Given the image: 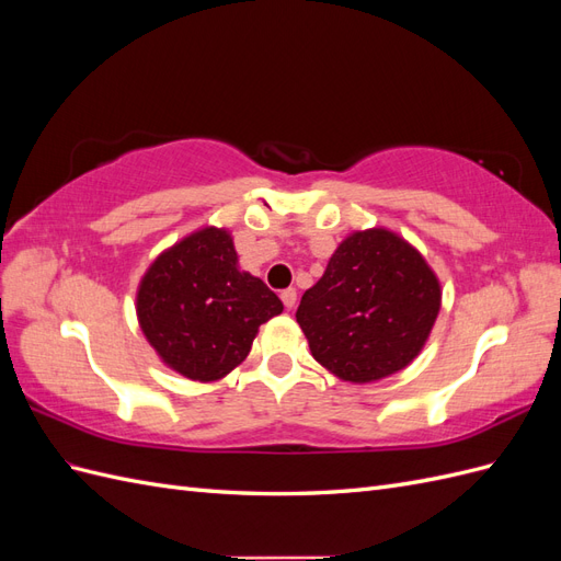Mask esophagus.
I'll return each instance as SVG.
<instances>
[{
	"label": "esophagus",
	"mask_w": 561,
	"mask_h": 561,
	"mask_svg": "<svg viewBox=\"0 0 561 561\" xmlns=\"http://www.w3.org/2000/svg\"><path fill=\"white\" fill-rule=\"evenodd\" d=\"M280 299L285 304V309H293L295 304H297V290H295V287H287V290H283Z\"/></svg>",
	"instance_id": "34e87169"
}]
</instances>
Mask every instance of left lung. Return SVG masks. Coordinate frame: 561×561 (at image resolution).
<instances>
[{"instance_id":"8db88e82","label":"left lung","mask_w":561,"mask_h":561,"mask_svg":"<svg viewBox=\"0 0 561 561\" xmlns=\"http://www.w3.org/2000/svg\"><path fill=\"white\" fill-rule=\"evenodd\" d=\"M443 287L400 233L375 227L339 243L322 278L304 293L297 322L313 358L351 383L386 379L426 346Z\"/></svg>"}]
</instances>
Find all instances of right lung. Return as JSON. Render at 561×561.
<instances>
[{
    "label": "right lung",
    "instance_id": "right-lung-1",
    "mask_svg": "<svg viewBox=\"0 0 561 561\" xmlns=\"http://www.w3.org/2000/svg\"><path fill=\"white\" fill-rule=\"evenodd\" d=\"M135 311L165 367L210 383L248 358L260 325L283 313V301L239 266L225 227H203L149 264Z\"/></svg>",
    "mask_w": 561,
    "mask_h": 561
}]
</instances>
